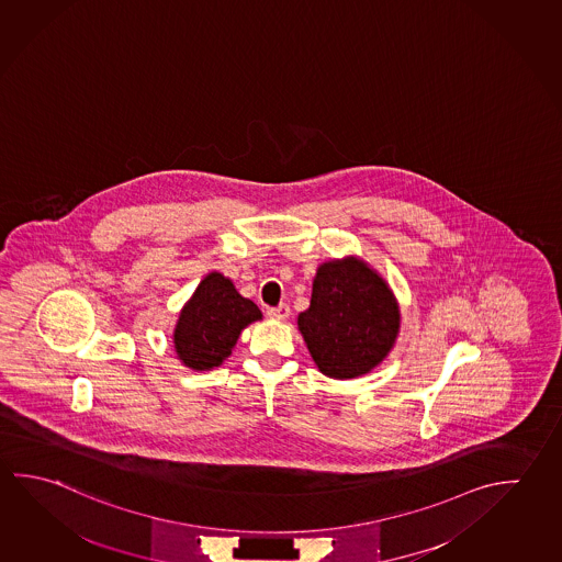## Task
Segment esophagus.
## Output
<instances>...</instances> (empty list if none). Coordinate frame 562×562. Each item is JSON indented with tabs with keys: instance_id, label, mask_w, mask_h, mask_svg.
<instances>
[{
	"instance_id": "obj_1",
	"label": "esophagus",
	"mask_w": 562,
	"mask_h": 562,
	"mask_svg": "<svg viewBox=\"0 0 562 562\" xmlns=\"http://www.w3.org/2000/svg\"><path fill=\"white\" fill-rule=\"evenodd\" d=\"M268 315H270L272 319H285V317L290 315V307H288V304H280L278 307H268Z\"/></svg>"
}]
</instances>
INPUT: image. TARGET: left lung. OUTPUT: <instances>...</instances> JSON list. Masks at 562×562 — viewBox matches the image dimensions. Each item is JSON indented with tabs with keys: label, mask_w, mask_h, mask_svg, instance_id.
<instances>
[{
	"label": "left lung",
	"mask_w": 562,
	"mask_h": 562,
	"mask_svg": "<svg viewBox=\"0 0 562 562\" xmlns=\"http://www.w3.org/2000/svg\"><path fill=\"white\" fill-rule=\"evenodd\" d=\"M300 331L322 373L353 379L369 373L391 351L398 334L393 292L367 265L347 258L317 270Z\"/></svg>",
	"instance_id": "obj_1"
}]
</instances>
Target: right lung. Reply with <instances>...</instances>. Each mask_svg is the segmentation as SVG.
I'll return each instance as SVG.
<instances>
[{"instance_id": "add662e5", "label": "right lung", "mask_w": 562, "mask_h": 562, "mask_svg": "<svg viewBox=\"0 0 562 562\" xmlns=\"http://www.w3.org/2000/svg\"><path fill=\"white\" fill-rule=\"evenodd\" d=\"M260 317L258 305L238 294L228 278L209 274L179 315L173 334L179 359L195 371L218 367L240 331Z\"/></svg>"}]
</instances>
